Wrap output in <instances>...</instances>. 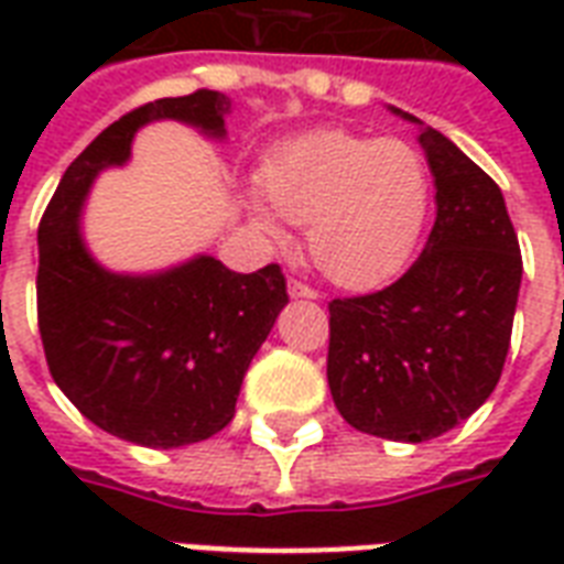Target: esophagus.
Here are the masks:
<instances>
[{
	"label": "esophagus",
	"instance_id": "34e87169",
	"mask_svg": "<svg viewBox=\"0 0 564 564\" xmlns=\"http://www.w3.org/2000/svg\"><path fill=\"white\" fill-rule=\"evenodd\" d=\"M290 295L292 299H318V292L301 281H290Z\"/></svg>",
	"mask_w": 564,
	"mask_h": 564
}]
</instances>
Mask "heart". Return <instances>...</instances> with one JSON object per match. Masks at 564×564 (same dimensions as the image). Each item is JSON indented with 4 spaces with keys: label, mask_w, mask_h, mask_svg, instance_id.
Listing matches in <instances>:
<instances>
[{
    "label": "heart",
    "mask_w": 564,
    "mask_h": 564,
    "mask_svg": "<svg viewBox=\"0 0 564 564\" xmlns=\"http://www.w3.org/2000/svg\"><path fill=\"white\" fill-rule=\"evenodd\" d=\"M265 202L248 213L265 237L304 228L318 272L345 290H371L398 274L419 246L430 213L427 163L403 140L318 131L274 154L263 172Z\"/></svg>",
    "instance_id": "heart-1"
}]
</instances>
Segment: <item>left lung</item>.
<instances>
[{
  "mask_svg": "<svg viewBox=\"0 0 564 564\" xmlns=\"http://www.w3.org/2000/svg\"><path fill=\"white\" fill-rule=\"evenodd\" d=\"M389 110L419 126L436 221L392 286L330 301L327 383L351 427L415 445L454 430L495 392L524 265L498 184L436 128Z\"/></svg>",
  "mask_w": 564,
  "mask_h": 564,
  "instance_id": "obj_1",
  "label": "left lung"
}]
</instances>
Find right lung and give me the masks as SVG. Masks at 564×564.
<instances>
[{
  "mask_svg": "<svg viewBox=\"0 0 564 564\" xmlns=\"http://www.w3.org/2000/svg\"><path fill=\"white\" fill-rule=\"evenodd\" d=\"M225 93L149 101L108 126L57 184L37 230V322L48 371L82 415L143 447L219 433L248 366L290 304L281 265L230 272L210 254L161 272H113L87 248L82 213L105 170L131 161L137 131L175 119L225 140Z\"/></svg>",
  "mask_w": 564,
  "mask_h": 564,
  "instance_id": "1",
  "label": "right lung"
}]
</instances>
